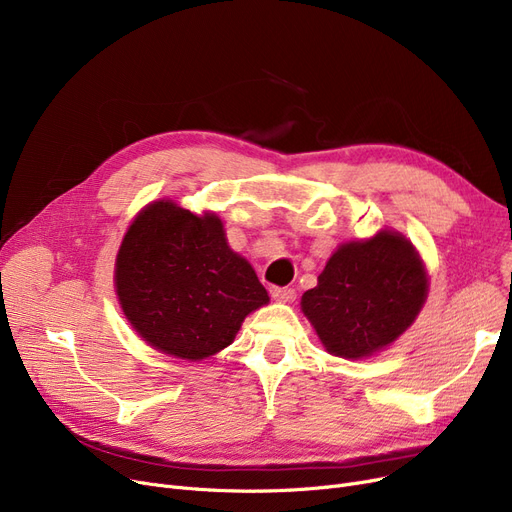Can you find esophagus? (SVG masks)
Returning <instances> with one entry per match:
<instances>
[{"label":"esophagus","instance_id":"1","mask_svg":"<svg viewBox=\"0 0 512 512\" xmlns=\"http://www.w3.org/2000/svg\"><path fill=\"white\" fill-rule=\"evenodd\" d=\"M270 294H272V299L278 301V303H290V301L297 299V292H294V288L272 286V288H270Z\"/></svg>","mask_w":512,"mask_h":512}]
</instances>
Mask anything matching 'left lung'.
Returning a JSON list of instances; mask_svg holds the SVG:
<instances>
[{"label": "left lung", "instance_id": "obj_1", "mask_svg": "<svg viewBox=\"0 0 512 512\" xmlns=\"http://www.w3.org/2000/svg\"><path fill=\"white\" fill-rule=\"evenodd\" d=\"M427 274L411 242L392 230L344 242L301 309L326 351L363 359L390 346L419 315Z\"/></svg>", "mask_w": 512, "mask_h": 512}]
</instances>
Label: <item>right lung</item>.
Wrapping results in <instances>:
<instances>
[{
	"label": "right lung",
	"instance_id": "obj_1",
	"mask_svg": "<svg viewBox=\"0 0 512 512\" xmlns=\"http://www.w3.org/2000/svg\"><path fill=\"white\" fill-rule=\"evenodd\" d=\"M122 311L155 351L201 361L232 344L245 317L270 303L251 263L228 247L215 213L153 201L116 257Z\"/></svg>",
	"mask_w": 512,
	"mask_h": 512
}]
</instances>
